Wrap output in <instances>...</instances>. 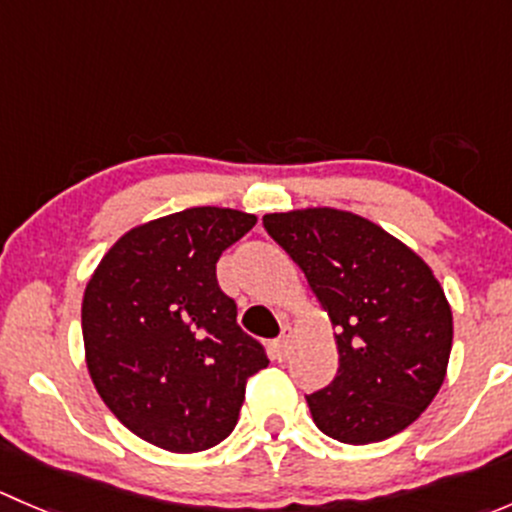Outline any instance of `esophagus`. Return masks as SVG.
I'll use <instances>...</instances> for the list:
<instances>
[{
	"label": "esophagus",
	"instance_id": "34e87169",
	"mask_svg": "<svg viewBox=\"0 0 512 512\" xmlns=\"http://www.w3.org/2000/svg\"><path fill=\"white\" fill-rule=\"evenodd\" d=\"M289 344H292V329L285 327V329H282L280 337H277V342H275L277 356H280V359H285V356L289 354Z\"/></svg>",
	"mask_w": 512,
	"mask_h": 512
}]
</instances>
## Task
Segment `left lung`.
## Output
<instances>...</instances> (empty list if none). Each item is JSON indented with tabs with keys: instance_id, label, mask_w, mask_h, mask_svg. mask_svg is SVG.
<instances>
[{
	"instance_id": "8db88e82",
	"label": "left lung",
	"mask_w": 512,
	"mask_h": 512,
	"mask_svg": "<svg viewBox=\"0 0 512 512\" xmlns=\"http://www.w3.org/2000/svg\"><path fill=\"white\" fill-rule=\"evenodd\" d=\"M262 225L337 329V376L307 396L319 431L364 446L411 426L441 389L453 344L451 304L431 267L347 210L270 213Z\"/></svg>"
}]
</instances>
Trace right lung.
I'll list each match as a JSON object with an SVG mask.
<instances>
[{"label":"right lung","mask_w":512,"mask_h":512,"mask_svg":"<svg viewBox=\"0 0 512 512\" xmlns=\"http://www.w3.org/2000/svg\"><path fill=\"white\" fill-rule=\"evenodd\" d=\"M257 218L188 208L143 223L103 255L81 304L86 366L111 414L173 453L213 448L235 428L252 374L270 364L215 277Z\"/></svg>","instance_id":"right-lung-1"}]
</instances>
